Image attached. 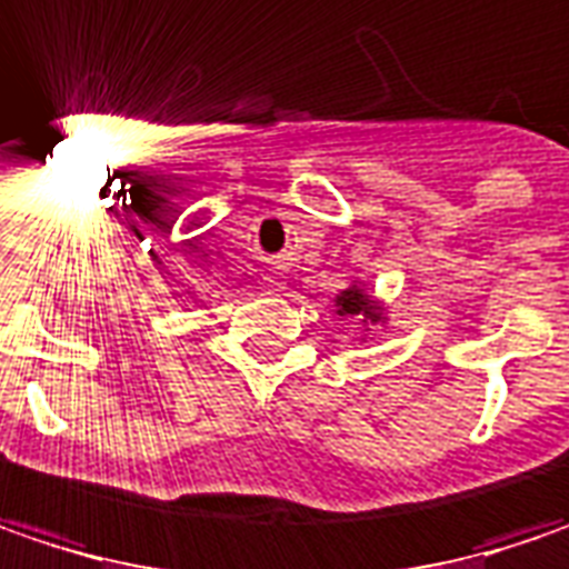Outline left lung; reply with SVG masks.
Segmentation results:
<instances>
[{
  "label": "left lung",
  "mask_w": 569,
  "mask_h": 569,
  "mask_svg": "<svg viewBox=\"0 0 569 569\" xmlns=\"http://www.w3.org/2000/svg\"><path fill=\"white\" fill-rule=\"evenodd\" d=\"M339 313H365V317H375V307H371V300L365 298V291H358V288H349V291H342L339 298Z\"/></svg>",
  "instance_id": "left-lung-1"
}]
</instances>
